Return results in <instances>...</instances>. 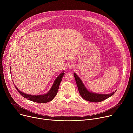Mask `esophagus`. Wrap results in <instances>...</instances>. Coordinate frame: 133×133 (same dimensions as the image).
<instances>
[{"instance_id":"obj_1","label":"esophagus","mask_w":133,"mask_h":133,"mask_svg":"<svg viewBox=\"0 0 133 133\" xmlns=\"http://www.w3.org/2000/svg\"><path fill=\"white\" fill-rule=\"evenodd\" d=\"M74 64L72 63H69L67 64V67L69 69H73L74 68Z\"/></svg>"}]
</instances>
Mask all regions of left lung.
Masks as SVG:
<instances>
[{"instance_id":"obj_1","label":"left lung","mask_w":133,"mask_h":133,"mask_svg":"<svg viewBox=\"0 0 133 133\" xmlns=\"http://www.w3.org/2000/svg\"><path fill=\"white\" fill-rule=\"evenodd\" d=\"M74 75L76 81L79 92L81 97L86 101L91 102H96H96H100L105 100L115 94V92L109 94H100L90 92V91L87 90V89H86L83 83L81 81L79 77L75 73L74 74Z\"/></svg>"}]
</instances>
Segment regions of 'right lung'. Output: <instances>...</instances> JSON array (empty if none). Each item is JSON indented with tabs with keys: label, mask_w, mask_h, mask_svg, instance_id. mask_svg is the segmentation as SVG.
I'll use <instances>...</instances> for the list:
<instances>
[{
	"label": "right lung",
	"mask_w": 133,
	"mask_h": 133,
	"mask_svg": "<svg viewBox=\"0 0 133 133\" xmlns=\"http://www.w3.org/2000/svg\"><path fill=\"white\" fill-rule=\"evenodd\" d=\"M10 69H11V67H10ZM64 75V72L61 73L55 79V81L54 82V84L50 89V90L48 92L44 95H28L24 93H22V91H19L17 88L15 86L16 89L18 91V92L21 94L23 97L32 101L35 102H37V103H47V102H50L53 99V98L55 97L56 95L57 91L58 90L59 84L62 81V78Z\"/></svg>",
	"instance_id": "1"
}]
</instances>
